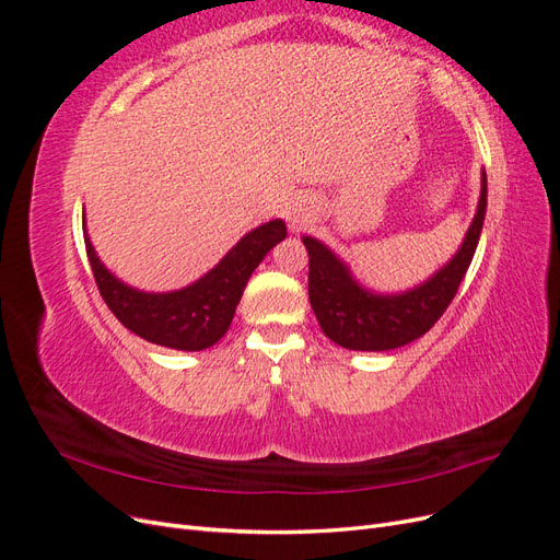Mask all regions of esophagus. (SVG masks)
<instances>
[{
	"instance_id": "34e87169",
	"label": "esophagus",
	"mask_w": 560,
	"mask_h": 560,
	"mask_svg": "<svg viewBox=\"0 0 560 560\" xmlns=\"http://www.w3.org/2000/svg\"><path fill=\"white\" fill-rule=\"evenodd\" d=\"M301 222H303V217H294V219H292V224H294V226H299Z\"/></svg>"
}]
</instances>
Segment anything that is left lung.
Masks as SVG:
<instances>
[{
	"mask_svg": "<svg viewBox=\"0 0 560 560\" xmlns=\"http://www.w3.org/2000/svg\"><path fill=\"white\" fill-rule=\"evenodd\" d=\"M486 175L481 179V198L474 222L455 257L411 292L397 296L371 294L352 280L343 261L317 243L303 238L308 249V299L325 331L334 343L348 350H393L416 341L434 327L457 294L474 252L479 245L486 214Z\"/></svg>",
	"mask_w": 560,
	"mask_h": 560,
	"instance_id": "obj_1",
	"label": "left lung"
}]
</instances>
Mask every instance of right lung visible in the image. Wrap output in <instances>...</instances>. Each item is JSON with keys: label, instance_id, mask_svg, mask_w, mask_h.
I'll list each match as a JSON object with an SVG mask.
<instances>
[{"label": "right lung", "instance_id": "1", "mask_svg": "<svg viewBox=\"0 0 560 560\" xmlns=\"http://www.w3.org/2000/svg\"><path fill=\"white\" fill-rule=\"evenodd\" d=\"M284 235L287 229L280 219L249 231L208 276L179 292L167 294L138 292L116 280L100 264L86 233H83V241H86V254L100 296L126 329L156 346L206 350L226 334L252 270Z\"/></svg>", "mask_w": 560, "mask_h": 560}]
</instances>
